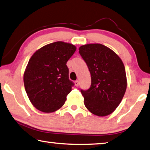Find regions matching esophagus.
<instances>
[{"label":"esophagus","mask_w":150,"mask_h":150,"mask_svg":"<svg viewBox=\"0 0 150 150\" xmlns=\"http://www.w3.org/2000/svg\"><path fill=\"white\" fill-rule=\"evenodd\" d=\"M75 84L76 86H78L79 84V81H75Z\"/></svg>","instance_id":"1"}]
</instances>
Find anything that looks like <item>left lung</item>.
<instances>
[{
	"mask_svg": "<svg viewBox=\"0 0 150 150\" xmlns=\"http://www.w3.org/2000/svg\"><path fill=\"white\" fill-rule=\"evenodd\" d=\"M91 75V85L81 90L84 103L95 115L106 116L118 107L127 89L124 64L118 55L101 44H88L79 48Z\"/></svg>",
	"mask_w": 150,
	"mask_h": 150,
	"instance_id": "obj_1",
	"label": "left lung"
}]
</instances>
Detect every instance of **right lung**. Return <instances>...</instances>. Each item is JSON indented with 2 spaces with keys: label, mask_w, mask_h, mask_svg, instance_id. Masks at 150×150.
I'll return each mask as SVG.
<instances>
[{
  "label": "right lung",
  "mask_w": 150,
  "mask_h": 150,
  "mask_svg": "<svg viewBox=\"0 0 150 150\" xmlns=\"http://www.w3.org/2000/svg\"><path fill=\"white\" fill-rule=\"evenodd\" d=\"M76 49L70 43L58 41L40 48L30 58L23 82L30 102L38 110L52 113L64 105L74 85L66 64Z\"/></svg>",
  "instance_id": "1"
}]
</instances>
